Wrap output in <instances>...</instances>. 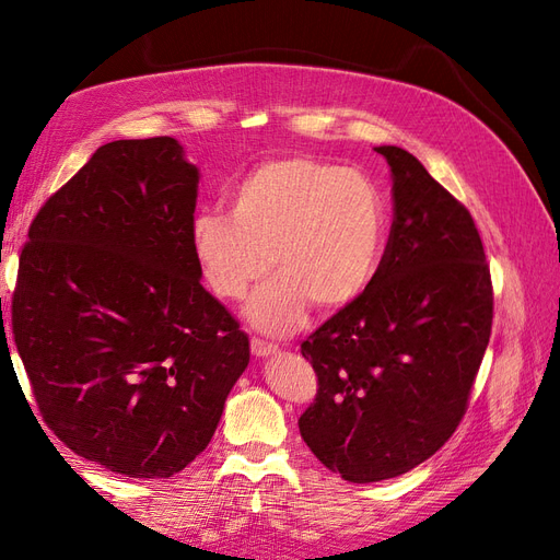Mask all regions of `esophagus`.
<instances>
[{"label":"esophagus","mask_w":560,"mask_h":560,"mask_svg":"<svg viewBox=\"0 0 560 560\" xmlns=\"http://www.w3.org/2000/svg\"><path fill=\"white\" fill-rule=\"evenodd\" d=\"M249 348H252L254 358H268V354H276L278 352V346L264 341V338H252Z\"/></svg>","instance_id":"34e87169"}]
</instances>
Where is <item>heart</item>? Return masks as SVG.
<instances>
[{
  "label": "heart",
  "instance_id": "obj_1",
  "mask_svg": "<svg viewBox=\"0 0 560 560\" xmlns=\"http://www.w3.org/2000/svg\"><path fill=\"white\" fill-rule=\"evenodd\" d=\"M231 217L200 212L191 249L214 296L241 301L276 268L280 278L247 303L257 329L284 336L319 313H341L374 284L387 210L364 173L313 156L268 159L233 186Z\"/></svg>",
  "mask_w": 560,
  "mask_h": 560
}]
</instances>
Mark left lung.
Instances as JSON below:
<instances>
[{"label":"left lung","instance_id":"1","mask_svg":"<svg viewBox=\"0 0 560 560\" xmlns=\"http://www.w3.org/2000/svg\"><path fill=\"white\" fill-rule=\"evenodd\" d=\"M376 151L395 200L378 276L301 343L317 395L299 432L352 483L399 477L448 442L493 327L490 266L469 210L409 151Z\"/></svg>","mask_w":560,"mask_h":560}]
</instances>
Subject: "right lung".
<instances>
[{"instance_id": "1", "label": "right lung", "mask_w": 560, "mask_h": 560, "mask_svg": "<svg viewBox=\"0 0 560 560\" xmlns=\"http://www.w3.org/2000/svg\"><path fill=\"white\" fill-rule=\"evenodd\" d=\"M198 171L173 138L116 140L32 219L13 341L48 430L132 479L206 451L249 341L200 284Z\"/></svg>"}]
</instances>
